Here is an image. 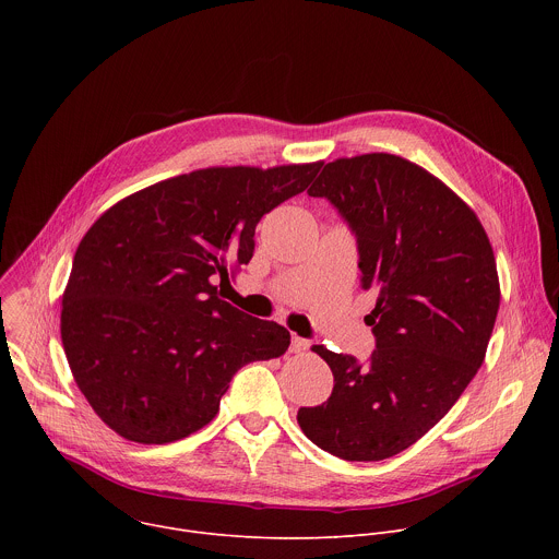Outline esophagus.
Listing matches in <instances>:
<instances>
[{
	"label": "esophagus",
	"mask_w": 559,
	"mask_h": 559,
	"mask_svg": "<svg viewBox=\"0 0 559 559\" xmlns=\"http://www.w3.org/2000/svg\"><path fill=\"white\" fill-rule=\"evenodd\" d=\"M309 349V341L305 338H298V336H292V345H289V352L292 354H302Z\"/></svg>",
	"instance_id": "1"
}]
</instances>
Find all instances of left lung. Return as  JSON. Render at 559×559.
Segmentation results:
<instances>
[{
  "label": "left lung",
  "instance_id": "obj_1",
  "mask_svg": "<svg viewBox=\"0 0 559 559\" xmlns=\"http://www.w3.org/2000/svg\"><path fill=\"white\" fill-rule=\"evenodd\" d=\"M307 194L356 234L360 285L378 294L367 316L376 349L360 365L313 345L334 389L296 420L336 457L384 460L438 425L480 369L500 307L493 248L475 212L403 156L336 158Z\"/></svg>",
  "mask_w": 559,
  "mask_h": 559
}]
</instances>
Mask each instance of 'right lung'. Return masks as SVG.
I'll return each instance as SVG.
<instances>
[{
    "label": "right lung",
    "instance_id": "1",
    "mask_svg": "<svg viewBox=\"0 0 559 559\" xmlns=\"http://www.w3.org/2000/svg\"><path fill=\"white\" fill-rule=\"evenodd\" d=\"M321 166L194 170L93 223L63 292L61 343L112 431L141 444L188 438L216 416L238 369L287 352L285 328L231 307L214 281L250 263L257 223Z\"/></svg>",
    "mask_w": 559,
    "mask_h": 559
}]
</instances>
